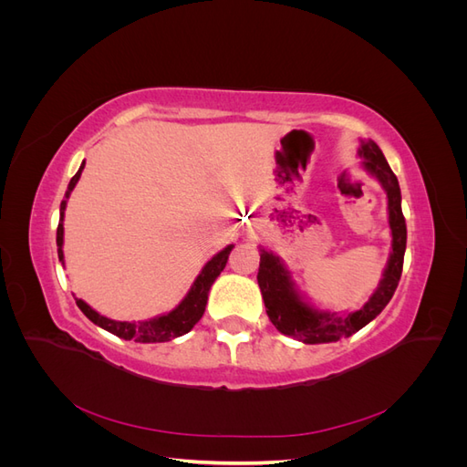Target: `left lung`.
Listing matches in <instances>:
<instances>
[{"label":"left lung","instance_id":"obj_1","mask_svg":"<svg viewBox=\"0 0 467 467\" xmlns=\"http://www.w3.org/2000/svg\"><path fill=\"white\" fill-rule=\"evenodd\" d=\"M360 158L364 160V169L372 173L384 187L388 194V214H389V230H391V253L384 278L379 280V286L357 312L347 316H337L331 312H319V309L306 304L298 292L294 290V282L290 278L288 268L282 265L273 253L261 249L259 263V288L265 300L266 316L273 321L275 327L292 338L306 345L319 343H335L338 338H345L360 331L364 325H368L381 309L388 306L391 296L400 285L403 271V255L407 245V225L401 212V191L398 177L393 175L384 153L376 142L368 140L362 142Z\"/></svg>","mask_w":467,"mask_h":467}]
</instances>
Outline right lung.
Masks as SVG:
<instances>
[{
	"instance_id": "right-lung-1",
	"label": "right lung",
	"mask_w": 467,
	"mask_h": 467,
	"mask_svg": "<svg viewBox=\"0 0 467 467\" xmlns=\"http://www.w3.org/2000/svg\"><path fill=\"white\" fill-rule=\"evenodd\" d=\"M83 165L81 163L79 171L72 177L67 185V192H66V199L69 196V192L74 191L76 182L81 177L83 171ZM64 210H66V201H62L60 204V223H58V230H56V245H58V259L64 261V251H62V244H64ZM234 249V245H228L225 249H222L218 255L212 257L204 268L202 273L196 276L194 285L191 286L189 294L185 296V300H182L173 312H169L165 316L160 317H153L148 321H115V319H109L101 314H97L91 306H88L83 300L76 298L78 307L81 309L83 314H86L95 325L99 327H103L105 331L117 335L120 338H126V341H130L134 338L136 343H165V341H171L175 337H181L189 333L199 319L202 317L204 309H206V302H208V292L210 286L214 285V280L220 276V273L223 271L225 263H228L230 257V251Z\"/></svg>"
}]
</instances>
